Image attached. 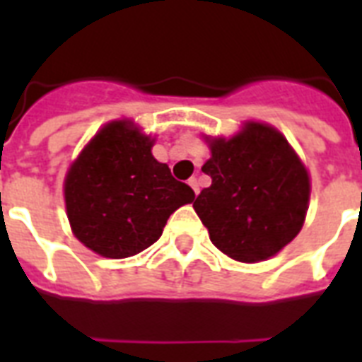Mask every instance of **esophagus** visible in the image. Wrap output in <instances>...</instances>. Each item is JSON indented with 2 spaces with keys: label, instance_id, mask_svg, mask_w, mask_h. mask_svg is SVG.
Listing matches in <instances>:
<instances>
[{
  "label": "esophagus",
  "instance_id": "1",
  "mask_svg": "<svg viewBox=\"0 0 362 362\" xmlns=\"http://www.w3.org/2000/svg\"><path fill=\"white\" fill-rule=\"evenodd\" d=\"M187 184H189V187H192V189H193V193H195V195H199V182H197V178L193 176V178H189V180H187Z\"/></svg>",
  "mask_w": 362,
  "mask_h": 362
}]
</instances>
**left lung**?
I'll return each mask as SVG.
<instances>
[{"label": "left lung", "instance_id": "left-lung-1", "mask_svg": "<svg viewBox=\"0 0 362 362\" xmlns=\"http://www.w3.org/2000/svg\"><path fill=\"white\" fill-rule=\"evenodd\" d=\"M212 178L193 209L227 257L259 263L297 237L308 212L312 182L281 131L246 120L231 136L204 135Z\"/></svg>", "mask_w": 362, "mask_h": 362}]
</instances>
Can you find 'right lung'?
Masks as SVG:
<instances>
[{
    "label": "right lung",
    "mask_w": 362,
    "mask_h": 362,
    "mask_svg": "<svg viewBox=\"0 0 362 362\" xmlns=\"http://www.w3.org/2000/svg\"><path fill=\"white\" fill-rule=\"evenodd\" d=\"M156 135L129 118L105 124L71 161L64 201L71 231L101 257L125 259L152 246L169 216L195 193L153 158Z\"/></svg>",
    "instance_id": "obj_1"
}]
</instances>
